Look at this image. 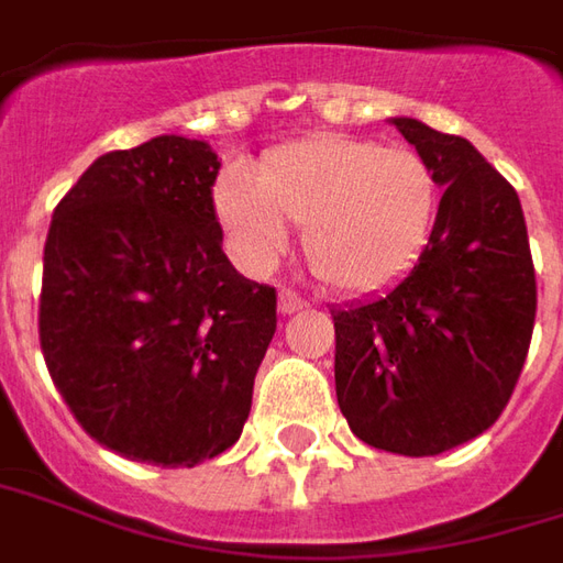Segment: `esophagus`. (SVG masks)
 Wrapping results in <instances>:
<instances>
[{
	"label": "esophagus",
	"instance_id": "esophagus-1",
	"mask_svg": "<svg viewBox=\"0 0 563 563\" xmlns=\"http://www.w3.org/2000/svg\"><path fill=\"white\" fill-rule=\"evenodd\" d=\"M303 297H297L290 288L278 290V312L282 316H290V312H297V309H303Z\"/></svg>",
	"mask_w": 563,
	"mask_h": 563
}]
</instances>
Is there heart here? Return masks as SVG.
Segmentation results:
<instances>
[{
	"instance_id": "obj_1",
	"label": "heart",
	"mask_w": 563,
	"mask_h": 563,
	"mask_svg": "<svg viewBox=\"0 0 563 563\" xmlns=\"http://www.w3.org/2000/svg\"><path fill=\"white\" fill-rule=\"evenodd\" d=\"M214 199L251 266L275 263L294 223L306 227V263L319 282L367 290L417 260L435 220L438 184L413 150L321 134L273 150L254 177L227 174Z\"/></svg>"
}]
</instances>
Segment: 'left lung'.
Segmentation results:
<instances>
[{
	"label": "left lung",
	"mask_w": 563,
	"mask_h": 563,
	"mask_svg": "<svg viewBox=\"0 0 563 563\" xmlns=\"http://www.w3.org/2000/svg\"><path fill=\"white\" fill-rule=\"evenodd\" d=\"M444 186L435 227L386 294L331 309L336 405L364 444L435 456L487 432L521 377L537 275L518 192L456 134L393 119Z\"/></svg>",
	"instance_id": "left-lung-1"
}]
</instances>
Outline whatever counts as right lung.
Returning <instances> with one entry per match:
<instances>
[{
	"instance_id": "right-lung-1",
	"label": "right lung",
	"mask_w": 563,
	"mask_h": 563,
	"mask_svg": "<svg viewBox=\"0 0 563 563\" xmlns=\"http://www.w3.org/2000/svg\"><path fill=\"white\" fill-rule=\"evenodd\" d=\"M217 170L205 141L162 134L97 158L54 208L42 355L81 429L125 460H214L251 413L275 288L223 254Z\"/></svg>"
}]
</instances>
